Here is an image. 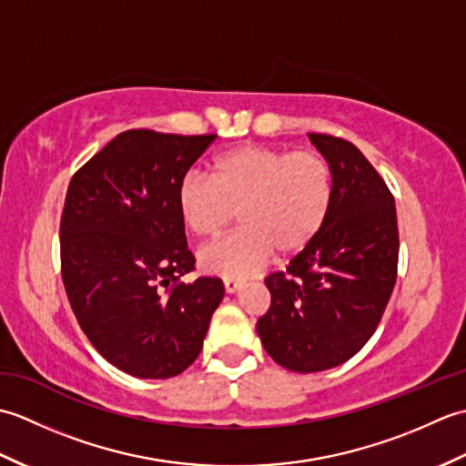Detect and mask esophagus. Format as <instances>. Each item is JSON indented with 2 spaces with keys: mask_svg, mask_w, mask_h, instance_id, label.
Wrapping results in <instances>:
<instances>
[{
  "mask_svg": "<svg viewBox=\"0 0 466 466\" xmlns=\"http://www.w3.org/2000/svg\"><path fill=\"white\" fill-rule=\"evenodd\" d=\"M224 289L228 294H234L242 289V280L238 279H224Z\"/></svg>",
  "mask_w": 466,
  "mask_h": 466,
  "instance_id": "34e87169",
  "label": "esophagus"
}]
</instances>
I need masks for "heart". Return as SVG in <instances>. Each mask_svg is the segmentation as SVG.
I'll return each mask as SVG.
<instances>
[{
  "instance_id": "obj_1",
  "label": "heart",
  "mask_w": 466,
  "mask_h": 466,
  "mask_svg": "<svg viewBox=\"0 0 466 466\" xmlns=\"http://www.w3.org/2000/svg\"><path fill=\"white\" fill-rule=\"evenodd\" d=\"M332 170L319 152L244 144L216 156L212 180L186 174L176 190L184 226L216 238L238 210L240 228L198 254L202 270L234 279L310 246L332 206Z\"/></svg>"
}]
</instances>
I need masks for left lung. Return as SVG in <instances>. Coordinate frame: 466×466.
<instances>
[{"label": "left lung", "mask_w": 466, "mask_h": 466, "mask_svg": "<svg viewBox=\"0 0 466 466\" xmlns=\"http://www.w3.org/2000/svg\"><path fill=\"white\" fill-rule=\"evenodd\" d=\"M332 170V206L310 246L266 279L262 346L292 372L346 362L369 342L397 282L399 226L380 174L349 140L309 134Z\"/></svg>", "instance_id": "left-lung-1"}]
</instances>
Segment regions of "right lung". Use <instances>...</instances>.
<instances>
[{
	"instance_id": "right-lung-1",
	"label": "right lung",
	"mask_w": 466,
	"mask_h": 466,
	"mask_svg": "<svg viewBox=\"0 0 466 466\" xmlns=\"http://www.w3.org/2000/svg\"><path fill=\"white\" fill-rule=\"evenodd\" d=\"M216 134H117L67 186L59 252L67 300L104 359L137 379H172L202 350L220 279L184 282L176 190Z\"/></svg>"
}]
</instances>
